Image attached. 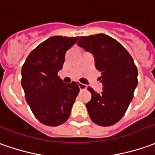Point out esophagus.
I'll return each instance as SVG.
<instances>
[{
  "label": "esophagus",
  "instance_id": "obj_1",
  "mask_svg": "<svg viewBox=\"0 0 155 155\" xmlns=\"http://www.w3.org/2000/svg\"><path fill=\"white\" fill-rule=\"evenodd\" d=\"M78 87H79L80 90H84V89H86V88H88L87 85H84L83 84H78Z\"/></svg>",
  "mask_w": 155,
  "mask_h": 155
}]
</instances>
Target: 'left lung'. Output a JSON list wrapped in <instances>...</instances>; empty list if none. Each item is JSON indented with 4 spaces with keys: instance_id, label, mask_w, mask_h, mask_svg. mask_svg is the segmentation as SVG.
<instances>
[{
    "instance_id": "obj_1",
    "label": "left lung",
    "mask_w": 155,
    "mask_h": 155,
    "mask_svg": "<svg viewBox=\"0 0 155 155\" xmlns=\"http://www.w3.org/2000/svg\"><path fill=\"white\" fill-rule=\"evenodd\" d=\"M78 46L91 52L95 67L101 72L103 91L97 94L91 87L90 101L86 104L93 122L102 127L116 124L122 118L137 85V69L125 47L109 35L81 36Z\"/></svg>"
}]
</instances>
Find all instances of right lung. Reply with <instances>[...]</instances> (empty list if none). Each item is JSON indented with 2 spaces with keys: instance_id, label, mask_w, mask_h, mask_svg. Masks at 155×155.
<instances>
[{
  "instance_id": "1",
  "label": "right lung",
  "mask_w": 155,
  "mask_h": 155,
  "mask_svg": "<svg viewBox=\"0 0 155 155\" xmlns=\"http://www.w3.org/2000/svg\"><path fill=\"white\" fill-rule=\"evenodd\" d=\"M78 37L53 36L31 51L22 68V87L33 114L46 126L56 127L69 118L79 93L76 82L65 84L57 75L65 55Z\"/></svg>"
}]
</instances>
